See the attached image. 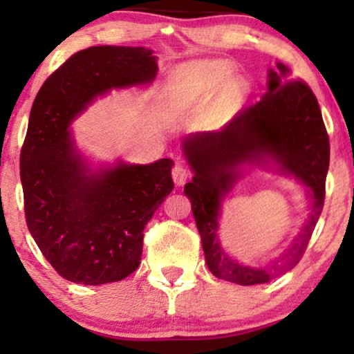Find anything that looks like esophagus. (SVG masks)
<instances>
[{
  "label": "esophagus",
  "instance_id": "obj_1",
  "mask_svg": "<svg viewBox=\"0 0 354 354\" xmlns=\"http://www.w3.org/2000/svg\"><path fill=\"white\" fill-rule=\"evenodd\" d=\"M190 177L192 172L188 171L185 166H182V164H176V166L172 167V178L174 182H176V185H183Z\"/></svg>",
  "mask_w": 354,
  "mask_h": 354
}]
</instances>
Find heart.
Returning a JSON list of instances; mask_svg holds the SVG:
<instances>
[{
  "instance_id": "obj_1",
  "label": "heart",
  "mask_w": 354,
  "mask_h": 354,
  "mask_svg": "<svg viewBox=\"0 0 354 354\" xmlns=\"http://www.w3.org/2000/svg\"><path fill=\"white\" fill-rule=\"evenodd\" d=\"M234 69L227 62H198L183 67L174 77L171 84V95L177 100L192 101L200 96L214 93L222 85L230 80Z\"/></svg>"
}]
</instances>
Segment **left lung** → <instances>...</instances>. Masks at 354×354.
<instances>
[{
  "mask_svg": "<svg viewBox=\"0 0 354 354\" xmlns=\"http://www.w3.org/2000/svg\"><path fill=\"white\" fill-rule=\"evenodd\" d=\"M268 91L258 103L241 109L219 132H205L183 142V154L195 177L183 192L190 198L207 269L217 279L239 285L266 283L280 277L303 258L326 198L330 143L321 108L306 82L295 80L283 64L269 71ZM272 158L279 170L297 176L313 198L302 234L283 258L264 268L230 259L216 236L220 203L243 163Z\"/></svg>",
  "mask_w": 354,
  "mask_h": 354,
  "instance_id": "left-lung-1",
  "label": "left lung"
}]
</instances>
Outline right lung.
Masks as SVG:
<instances>
[{
    "mask_svg": "<svg viewBox=\"0 0 354 354\" xmlns=\"http://www.w3.org/2000/svg\"><path fill=\"white\" fill-rule=\"evenodd\" d=\"M156 72L147 48L91 46L53 72L32 104L21 149L27 227L48 263L74 283L118 282L137 270L145 225L174 188V162H119L91 174L67 127L96 96L149 84Z\"/></svg>",
    "mask_w": 354,
    "mask_h": 354,
    "instance_id": "add662e5",
    "label": "right lung"
}]
</instances>
